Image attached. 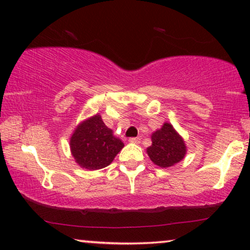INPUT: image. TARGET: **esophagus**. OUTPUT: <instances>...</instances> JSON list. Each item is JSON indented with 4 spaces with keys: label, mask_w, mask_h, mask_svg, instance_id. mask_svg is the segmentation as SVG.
<instances>
[{
    "label": "esophagus",
    "mask_w": 250,
    "mask_h": 250,
    "mask_svg": "<svg viewBox=\"0 0 250 250\" xmlns=\"http://www.w3.org/2000/svg\"><path fill=\"white\" fill-rule=\"evenodd\" d=\"M128 141L131 142V143H140V141H141V139H140V138H129Z\"/></svg>",
    "instance_id": "1"
}]
</instances>
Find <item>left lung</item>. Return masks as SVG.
Here are the masks:
<instances>
[{
    "label": "left lung",
    "instance_id": "8db88e82",
    "mask_svg": "<svg viewBox=\"0 0 250 250\" xmlns=\"http://www.w3.org/2000/svg\"><path fill=\"white\" fill-rule=\"evenodd\" d=\"M151 140L152 145L146 152L152 163L159 167H170L184 158L186 145L169 123H165L162 128L153 133Z\"/></svg>",
    "mask_w": 250,
    "mask_h": 250
}]
</instances>
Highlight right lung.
I'll list each match as a JSON object with an SVG mask.
<instances>
[{
    "mask_svg": "<svg viewBox=\"0 0 250 250\" xmlns=\"http://www.w3.org/2000/svg\"><path fill=\"white\" fill-rule=\"evenodd\" d=\"M124 143L95 115L81 123L70 139V149L76 163L83 168L94 170L107 167Z\"/></svg>",
    "mask_w": 250,
    "mask_h": 250,
    "instance_id": "right-lung-1",
    "label": "right lung"
}]
</instances>
